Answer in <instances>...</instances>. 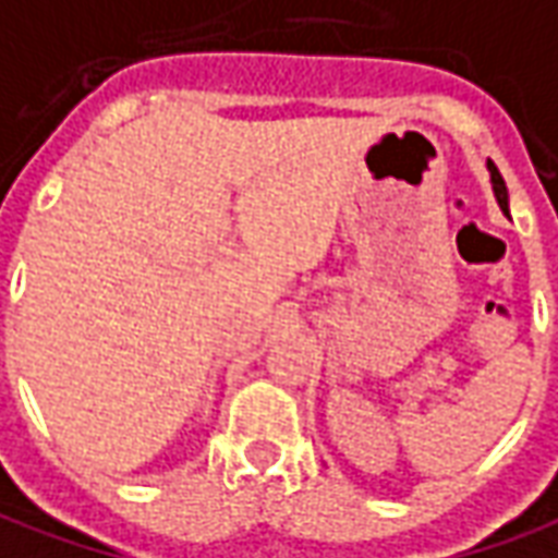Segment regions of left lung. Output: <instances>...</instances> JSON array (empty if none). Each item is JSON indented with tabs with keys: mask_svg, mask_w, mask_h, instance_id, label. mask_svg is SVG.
<instances>
[{
	"mask_svg": "<svg viewBox=\"0 0 558 558\" xmlns=\"http://www.w3.org/2000/svg\"><path fill=\"white\" fill-rule=\"evenodd\" d=\"M489 174H493V190H496L498 205H501V211L508 214V186H505V178L498 174V169L489 162Z\"/></svg>",
	"mask_w": 558,
	"mask_h": 558,
	"instance_id": "obj_1",
	"label": "left lung"
}]
</instances>
